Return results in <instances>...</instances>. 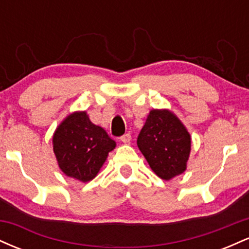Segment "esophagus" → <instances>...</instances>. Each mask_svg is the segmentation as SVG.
Masks as SVG:
<instances>
[{"instance_id": "obj_1", "label": "esophagus", "mask_w": 249, "mask_h": 249, "mask_svg": "<svg viewBox=\"0 0 249 249\" xmlns=\"http://www.w3.org/2000/svg\"><path fill=\"white\" fill-rule=\"evenodd\" d=\"M121 141L124 142V144H130V142H131V134L130 133H126V134H124V136L122 137L121 138Z\"/></svg>"}]
</instances>
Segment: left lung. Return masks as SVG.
Returning <instances> with one entry per match:
<instances>
[{
    "label": "left lung",
    "instance_id": "8db88e82",
    "mask_svg": "<svg viewBox=\"0 0 249 249\" xmlns=\"http://www.w3.org/2000/svg\"><path fill=\"white\" fill-rule=\"evenodd\" d=\"M137 145L159 178L171 180L184 173L191 153V134L168 108L148 112Z\"/></svg>",
    "mask_w": 249,
    "mask_h": 249
}]
</instances>
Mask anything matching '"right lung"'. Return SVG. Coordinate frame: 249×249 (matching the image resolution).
Returning <instances> with one entry per match:
<instances>
[{"label":"right lung","mask_w":249,"mask_h":249,"mask_svg":"<svg viewBox=\"0 0 249 249\" xmlns=\"http://www.w3.org/2000/svg\"><path fill=\"white\" fill-rule=\"evenodd\" d=\"M53 153L61 171L69 178L88 182L98 174L116 142L95 125L87 111L65 117L53 136Z\"/></svg>","instance_id":"right-lung-1"}]
</instances>
